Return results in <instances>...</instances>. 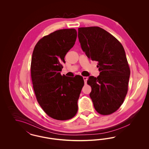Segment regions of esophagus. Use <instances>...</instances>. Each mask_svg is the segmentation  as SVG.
<instances>
[{
    "label": "esophagus",
    "mask_w": 149,
    "mask_h": 149,
    "mask_svg": "<svg viewBox=\"0 0 149 149\" xmlns=\"http://www.w3.org/2000/svg\"><path fill=\"white\" fill-rule=\"evenodd\" d=\"M83 79H84V83L85 84L87 82V80H88V78L86 77H83Z\"/></svg>",
    "instance_id": "34e87169"
}]
</instances>
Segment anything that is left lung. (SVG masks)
Returning a JSON list of instances; mask_svg holds the SVG:
<instances>
[{"instance_id":"1","label":"left lung","mask_w":149,"mask_h":149,"mask_svg":"<svg viewBox=\"0 0 149 149\" xmlns=\"http://www.w3.org/2000/svg\"><path fill=\"white\" fill-rule=\"evenodd\" d=\"M78 38L87 57L98 62L99 76H90L88 80L94 108L100 114H112L120 107L127 93L130 70L124 48L98 27L79 28Z\"/></svg>"}]
</instances>
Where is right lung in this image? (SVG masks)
Instances as JSON below:
<instances>
[{
	"label": "right lung",
	"mask_w": 149,
	"mask_h": 149,
	"mask_svg": "<svg viewBox=\"0 0 149 149\" xmlns=\"http://www.w3.org/2000/svg\"><path fill=\"white\" fill-rule=\"evenodd\" d=\"M77 37L75 29L57 30L37 43L32 54L31 72L36 98L45 113L57 120H69L77 114L84 84L80 75H61L65 56Z\"/></svg>",
	"instance_id": "obj_1"
}]
</instances>
